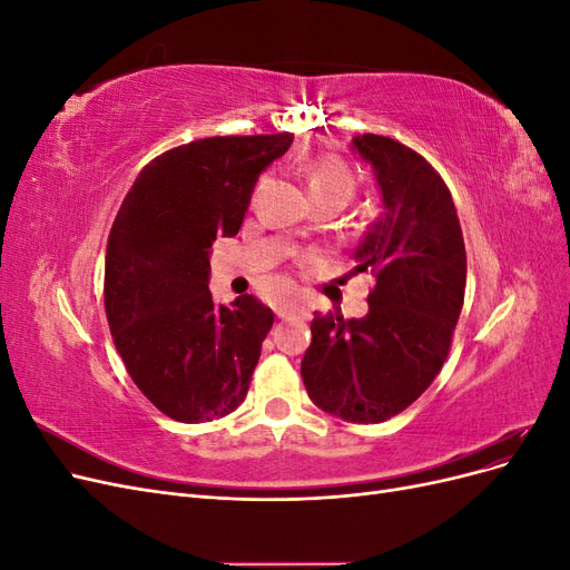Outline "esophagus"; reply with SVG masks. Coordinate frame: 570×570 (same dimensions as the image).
<instances>
[{"mask_svg":"<svg viewBox=\"0 0 570 570\" xmlns=\"http://www.w3.org/2000/svg\"><path fill=\"white\" fill-rule=\"evenodd\" d=\"M275 316H278V318H285V316H287V308H283V306H281V308H275Z\"/></svg>","mask_w":570,"mask_h":570,"instance_id":"1","label":"esophagus"}]
</instances>
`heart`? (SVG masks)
<instances>
[{"label":"heart","mask_w":570,"mask_h":570,"mask_svg":"<svg viewBox=\"0 0 570 570\" xmlns=\"http://www.w3.org/2000/svg\"><path fill=\"white\" fill-rule=\"evenodd\" d=\"M306 183H308V193H312L314 202L337 197L347 204V199L354 193V178L350 174V168L335 157H321V159L308 164Z\"/></svg>","instance_id":"heart-1"}]
</instances>
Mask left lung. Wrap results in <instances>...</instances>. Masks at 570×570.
<instances>
[{
    "instance_id": "1",
    "label": "left lung",
    "mask_w": 570,
    "mask_h": 570,
    "mask_svg": "<svg viewBox=\"0 0 570 570\" xmlns=\"http://www.w3.org/2000/svg\"><path fill=\"white\" fill-rule=\"evenodd\" d=\"M383 195L354 252L375 285L368 314H316L302 381L312 402L350 423H383L435 381L452 347L465 292V247L450 187L419 151L356 135Z\"/></svg>"
}]
</instances>
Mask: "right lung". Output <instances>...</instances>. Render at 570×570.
<instances>
[{"instance_id":"1","label":"right lung","mask_w":570,"mask_h":570,"mask_svg":"<svg viewBox=\"0 0 570 570\" xmlns=\"http://www.w3.org/2000/svg\"><path fill=\"white\" fill-rule=\"evenodd\" d=\"M292 132L204 137L149 161L109 233L105 308L116 350L168 419L204 423L245 402L273 312L214 304L209 249L243 226L256 178Z\"/></svg>"}]
</instances>
